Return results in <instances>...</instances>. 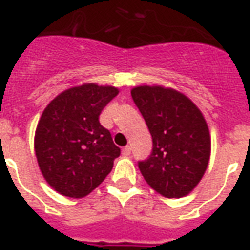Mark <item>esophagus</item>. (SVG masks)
Here are the masks:
<instances>
[{
	"label": "esophagus",
	"instance_id": "34e87169",
	"mask_svg": "<svg viewBox=\"0 0 250 250\" xmlns=\"http://www.w3.org/2000/svg\"><path fill=\"white\" fill-rule=\"evenodd\" d=\"M122 154L125 155V157H128L131 154V147L130 146H125L123 150H122Z\"/></svg>",
	"mask_w": 250,
	"mask_h": 250
}]
</instances>
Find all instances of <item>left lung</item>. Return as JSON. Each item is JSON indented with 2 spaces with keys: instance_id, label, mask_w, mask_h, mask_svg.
<instances>
[{
  "instance_id": "left-lung-1",
  "label": "left lung",
  "mask_w": 250,
  "mask_h": 250,
  "mask_svg": "<svg viewBox=\"0 0 250 250\" xmlns=\"http://www.w3.org/2000/svg\"><path fill=\"white\" fill-rule=\"evenodd\" d=\"M131 96L152 138V151L138 166L146 182L166 198L188 195L204 177L210 134L204 115L184 93L159 85L132 88Z\"/></svg>"
}]
</instances>
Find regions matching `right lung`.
<instances>
[{
	"label": "right lung",
	"instance_id": "add662e5",
	"mask_svg": "<svg viewBox=\"0 0 250 250\" xmlns=\"http://www.w3.org/2000/svg\"><path fill=\"white\" fill-rule=\"evenodd\" d=\"M118 88L83 84L46 105L36 128L35 151L44 178L57 193L83 198L111 173L120 155L99 115Z\"/></svg>",
	"mask_w": 250,
	"mask_h": 250
}]
</instances>
